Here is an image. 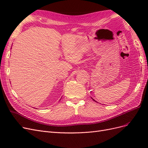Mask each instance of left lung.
I'll use <instances>...</instances> for the list:
<instances>
[{
  "mask_svg": "<svg viewBox=\"0 0 148 148\" xmlns=\"http://www.w3.org/2000/svg\"><path fill=\"white\" fill-rule=\"evenodd\" d=\"M93 100H94V99H93ZM94 101H95V100H94Z\"/></svg>",
  "mask_w": 148,
  "mask_h": 148,
  "instance_id": "obj_1",
  "label": "left lung"
}]
</instances>
